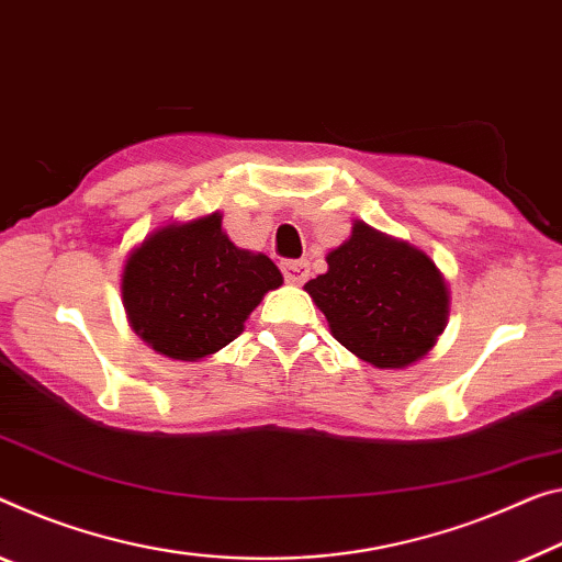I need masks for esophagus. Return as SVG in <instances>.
Here are the masks:
<instances>
[{"label":"esophagus","instance_id":"obj_1","mask_svg":"<svg viewBox=\"0 0 562 562\" xmlns=\"http://www.w3.org/2000/svg\"><path fill=\"white\" fill-rule=\"evenodd\" d=\"M283 279L289 283H304L308 279V263L306 261H286L281 263Z\"/></svg>","mask_w":562,"mask_h":562}]
</instances>
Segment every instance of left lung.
Here are the masks:
<instances>
[{"label": "left lung", "mask_w": 562, "mask_h": 562, "mask_svg": "<svg viewBox=\"0 0 562 562\" xmlns=\"http://www.w3.org/2000/svg\"><path fill=\"white\" fill-rule=\"evenodd\" d=\"M329 271L306 283L334 339L379 369H402L435 347L447 322V286L429 258L367 223L326 256Z\"/></svg>", "instance_id": "left-lung-1"}]
</instances>
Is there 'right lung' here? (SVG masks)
Masks as SVG:
<instances>
[{
	"mask_svg": "<svg viewBox=\"0 0 562 562\" xmlns=\"http://www.w3.org/2000/svg\"><path fill=\"white\" fill-rule=\"evenodd\" d=\"M281 281L271 258L233 246L213 213L153 233L135 248L123 271V304L155 351L195 361L236 339Z\"/></svg>",
	"mask_w": 562,
	"mask_h": 562,
	"instance_id": "add662e5",
	"label": "right lung"
}]
</instances>
